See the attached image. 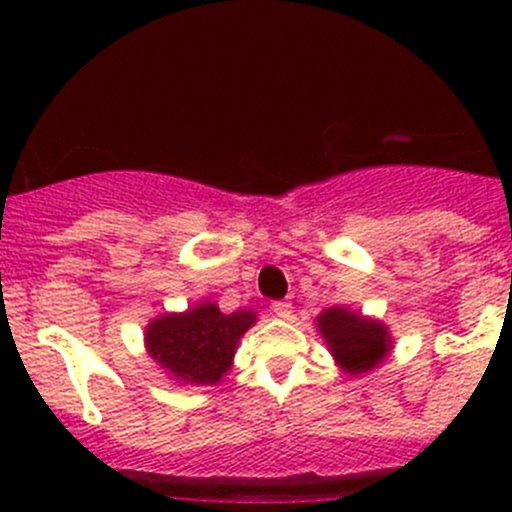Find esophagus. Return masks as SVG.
<instances>
[{
	"label": "esophagus",
	"mask_w": 512,
	"mask_h": 512,
	"mask_svg": "<svg viewBox=\"0 0 512 512\" xmlns=\"http://www.w3.org/2000/svg\"><path fill=\"white\" fill-rule=\"evenodd\" d=\"M272 312H275L277 317L289 319V317H292V302H287V299H280V302L272 304Z\"/></svg>",
	"instance_id": "1"
}]
</instances>
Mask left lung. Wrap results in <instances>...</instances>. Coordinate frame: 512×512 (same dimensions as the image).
Segmentation results:
<instances>
[{"label": "left lung", "mask_w": 512, "mask_h": 512, "mask_svg": "<svg viewBox=\"0 0 512 512\" xmlns=\"http://www.w3.org/2000/svg\"><path fill=\"white\" fill-rule=\"evenodd\" d=\"M317 332L347 376L369 374L394 349V337L381 319L366 317L342 304L319 314Z\"/></svg>", "instance_id": "1"}]
</instances>
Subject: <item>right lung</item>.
<instances>
[{
  "mask_svg": "<svg viewBox=\"0 0 512 512\" xmlns=\"http://www.w3.org/2000/svg\"><path fill=\"white\" fill-rule=\"evenodd\" d=\"M257 322V312L225 314L215 302L151 319L143 334L146 352L160 369L183 386H215L232 369L240 337Z\"/></svg>",
  "mask_w": 512,
  "mask_h": 512,
  "instance_id": "add662e5",
  "label": "right lung"
}]
</instances>
